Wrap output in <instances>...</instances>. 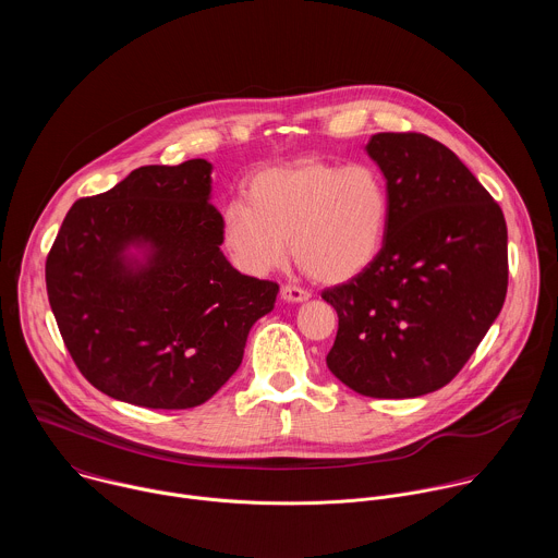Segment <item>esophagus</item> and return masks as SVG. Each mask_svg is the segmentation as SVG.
I'll return each mask as SVG.
<instances>
[{
	"instance_id": "1",
	"label": "esophagus",
	"mask_w": 558,
	"mask_h": 558,
	"mask_svg": "<svg viewBox=\"0 0 558 558\" xmlns=\"http://www.w3.org/2000/svg\"><path fill=\"white\" fill-rule=\"evenodd\" d=\"M280 295L287 302H304V300H308V291H304V289H300L295 284H284L280 289Z\"/></svg>"
}]
</instances>
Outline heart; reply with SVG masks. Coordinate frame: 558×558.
<instances>
[{"mask_svg": "<svg viewBox=\"0 0 558 558\" xmlns=\"http://www.w3.org/2000/svg\"><path fill=\"white\" fill-rule=\"evenodd\" d=\"M390 220V192L371 163L298 158L258 172L247 203L222 216V245L233 265L267 276L289 258L304 274L340 284L364 274L381 254Z\"/></svg>", "mask_w": 558, "mask_h": 558, "instance_id": "1", "label": "heart"}]
</instances>
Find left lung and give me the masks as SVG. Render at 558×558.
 Listing matches in <instances>:
<instances>
[{
    "label": "left lung",
    "mask_w": 558,
    "mask_h": 558,
    "mask_svg": "<svg viewBox=\"0 0 558 558\" xmlns=\"http://www.w3.org/2000/svg\"><path fill=\"white\" fill-rule=\"evenodd\" d=\"M390 192L377 260L323 291L338 311L329 371L379 400L446 386L480 347L508 291L501 207L444 143L379 132L366 143Z\"/></svg>",
    "instance_id": "left-lung-1"
}]
</instances>
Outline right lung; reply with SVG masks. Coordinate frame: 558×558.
I'll use <instances>...</instances> for the list:
<instances>
[{
    "instance_id": "right-lung-1",
    "label": "right lung",
    "mask_w": 558,
    "mask_h": 558,
    "mask_svg": "<svg viewBox=\"0 0 558 558\" xmlns=\"http://www.w3.org/2000/svg\"><path fill=\"white\" fill-rule=\"evenodd\" d=\"M211 163L145 166L78 198L46 260L50 308L76 368L145 409H194L235 373L278 284L235 271ZM138 251V255L133 252Z\"/></svg>"
}]
</instances>
